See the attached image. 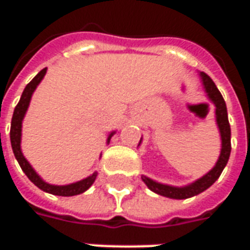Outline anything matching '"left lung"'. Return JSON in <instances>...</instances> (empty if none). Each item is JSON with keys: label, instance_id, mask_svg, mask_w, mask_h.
<instances>
[{"label": "left lung", "instance_id": "left-lung-1", "mask_svg": "<svg viewBox=\"0 0 250 250\" xmlns=\"http://www.w3.org/2000/svg\"><path fill=\"white\" fill-rule=\"evenodd\" d=\"M199 77H201V82H202V85H204L206 96L211 103L214 104L215 107V123H217L221 136L220 157L217 159L214 167L211 168L209 173H206L201 178L194 181L191 184L186 185V186H171V185L159 184V182L148 178L146 175H142V181L146 184L147 188H150L151 191L159 194V195H163V197H167V198L186 199L205 191L206 188H209L217 179L220 178L221 173L225 168L226 163H228L229 157H230V125H229V120H228L225 100H224L222 95L218 91V88L215 87L214 82L206 73L199 72ZM141 142H139V145H141Z\"/></svg>", "mask_w": 250, "mask_h": 250}]
</instances>
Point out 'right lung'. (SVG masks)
I'll use <instances>...</instances> for the list:
<instances>
[{
  "instance_id": "obj_1",
  "label": "right lung",
  "mask_w": 250,
  "mask_h": 250,
  "mask_svg": "<svg viewBox=\"0 0 250 250\" xmlns=\"http://www.w3.org/2000/svg\"><path fill=\"white\" fill-rule=\"evenodd\" d=\"M46 73V68H44L42 71H40L35 77L33 80L25 87L24 92L21 95V99H20L19 104L16 105L13 112V118H12V125H10V143H12V148H13L14 157L17 159V162L22 168V171L25 173V175L33 182V184L37 186L39 188H41L42 191L45 193L53 194V195H62V197H72V195H77V194L84 193L85 190L92 186V184L95 182V179L98 177V173L95 171L93 174H91L87 178L82 179V181H77V182H73V184L69 185H51L45 182L44 179L41 178L39 174L36 173L35 168L30 166V163L26 161V158L24 157V154L21 151V132H22V120L25 118V114L28 111V107H29L30 99H32V95L36 91L37 85L40 84L41 80L44 79ZM116 131H112L109 132L108 138H107V145L111 141V138L114 136V134Z\"/></svg>"
}]
</instances>
